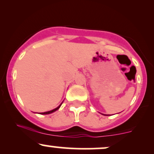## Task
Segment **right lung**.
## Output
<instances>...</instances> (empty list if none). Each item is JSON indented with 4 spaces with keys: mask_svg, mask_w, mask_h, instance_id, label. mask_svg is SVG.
Listing matches in <instances>:
<instances>
[{
    "mask_svg": "<svg viewBox=\"0 0 154 154\" xmlns=\"http://www.w3.org/2000/svg\"><path fill=\"white\" fill-rule=\"evenodd\" d=\"M61 104H62V103H61ZM61 105H60L59 106H58L57 108H56V109H53V110H51V111H46V112H43V113H41V114H51V113H53V112H54V111H56V110H58V109H59V107L61 106Z\"/></svg>",
    "mask_w": 154,
    "mask_h": 154,
    "instance_id": "1",
    "label": "right lung"
}]
</instances>
